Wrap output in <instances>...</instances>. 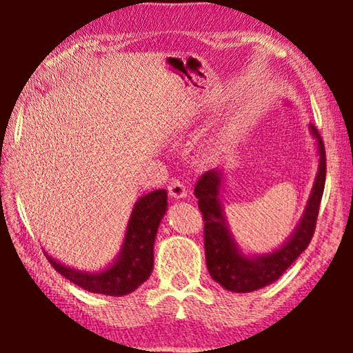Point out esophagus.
I'll return each mask as SVG.
<instances>
[{
  "mask_svg": "<svg viewBox=\"0 0 353 353\" xmlns=\"http://www.w3.org/2000/svg\"><path fill=\"white\" fill-rule=\"evenodd\" d=\"M168 191L174 199H185V198H187V187H185V185L181 181H177V179H174V181L170 183Z\"/></svg>",
  "mask_w": 353,
  "mask_h": 353,
  "instance_id": "esophagus-1",
  "label": "esophagus"
}]
</instances>
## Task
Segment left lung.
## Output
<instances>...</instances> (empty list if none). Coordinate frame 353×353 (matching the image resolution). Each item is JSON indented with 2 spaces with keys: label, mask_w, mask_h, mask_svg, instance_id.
Here are the masks:
<instances>
[{
  "label": "left lung",
  "mask_w": 353,
  "mask_h": 353,
  "mask_svg": "<svg viewBox=\"0 0 353 353\" xmlns=\"http://www.w3.org/2000/svg\"><path fill=\"white\" fill-rule=\"evenodd\" d=\"M318 152V172H316L312 193L308 196L305 210L294 230L277 249L266 254L244 252L232 234L225 218L224 204L221 199L225 172L214 168L202 176L194 188V196L204 216L205 263L214 282L227 291L252 292L271 285L283 276V272L308 248L314 234L319 204L325 185V149L321 135L313 124L308 126Z\"/></svg>",
  "instance_id": "left-lung-1"
}]
</instances>
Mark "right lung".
I'll return each mask as SVG.
<instances>
[{
    "mask_svg": "<svg viewBox=\"0 0 353 353\" xmlns=\"http://www.w3.org/2000/svg\"><path fill=\"white\" fill-rule=\"evenodd\" d=\"M168 210L166 190L143 194L130 212L119 252L99 271H81L63 265L43 249L52 268L85 291L105 296H126L146 282L154 268V243L159 225Z\"/></svg>",
    "mask_w": 353,
    "mask_h": 353,
    "instance_id": "right-lung-1",
    "label": "right lung"
}]
</instances>
